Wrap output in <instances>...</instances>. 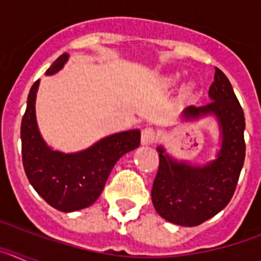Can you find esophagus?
<instances>
[{
	"label": "esophagus",
	"mask_w": 261,
	"mask_h": 261,
	"mask_svg": "<svg viewBox=\"0 0 261 261\" xmlns=\"http://www.w3.org/2000/svg\"><path fill=\"white\" fill-rule=\"evenodd\" d=\"M155 130L153 128H145L141 132V144L142 145H151L155 141Z\"/></svg>",
	"instance_id": "esophagus-1"
}]
</instances>
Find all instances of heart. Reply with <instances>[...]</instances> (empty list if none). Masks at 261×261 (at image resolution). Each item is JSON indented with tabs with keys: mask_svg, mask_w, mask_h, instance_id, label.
<instances>
[{
	"mask_svg": "<svg viewBox=\"0 0 261 261\" xmlns=\"http://www.w3.org/2000/svg\"><path fill=\"white\" fill-rule=\"evenodd\" d=\"M175 81H176V80H175V78H172V82H175ZM187 91H188V90H187Z\"/></svg>",
	"mask_w": 261,
	"mask_h": 261,
	"instance_id": "b5f03b06",
	"label": "heart"
}]
</instances>
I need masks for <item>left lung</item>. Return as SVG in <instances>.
Instances as JSON below:
<instances>
[{
	"label": "left lung",
	"mask_w": 261,
	"mask_h": 261,
	"mask_svg": "<svg viewBox=\"0 0 261 261\" xmlns=\"http://www.w3.org/2000/svg\"><path fill=\"white\" fill-rule=\"evenodd\" d=\"M212 102L202 107L184 108L183 121L214 117L220 132L216 159L202 165L176 159L158 145V174L151 201L168 222L192 227L208 221L229 204L237 188L246 156L244 114L230 81L218 68L209 89Z\"/></svg>",
	"instance_id": "left-lung-1"
}]
</instances>
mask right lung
I'll use <instances>...</instances> for the list:
<instances>
[{
    "instance_id": "obj_1",
    "label": "right lung",
    "mask_w": 261,
    "mask_h": 261,
    "mask_svg": "<svg viewBox=\"0 0 261 261\" xmlns=\"http://www.w3.org/2000/svg\"><path fill=\"white\" fill-rule=\"evenodd\" d=\"M68 60V53L61 55L45 74H56ZM39 85L38 80L30 90L20 125L23 167L30 184L50 206L65 213L81 211L98 200L117 161L140 146L141 132L129 129L106 136L75 153L53 150L41 137L36 121Z\"/></svg>"
}]
</instances>
